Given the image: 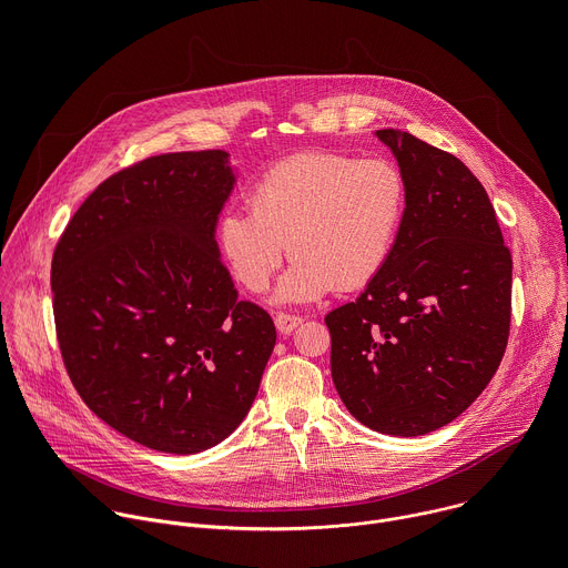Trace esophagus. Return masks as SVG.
<instances>
[{
	"instance_id": "34e87169",
	"label": "esophagus",
	"mask_w": 568,
	"mask_h": 568,
	"mask_svg": "<svg viewBox=\"0 0 568 568\" xmlns=\"http://www.w3.org/2000/svg\"><path fill=\"white\" fill-rule=\"evenodd\" d=\"M274 323H276V328H278L281 335H290V333H294V331L301 326L303 316H298V314H287V312H278L276 318H274Z\"/></svg>"
}]
</instances>
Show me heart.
Here are the masks:
<instances>
[{
    "label": "heart",
    "instance_id": "heart-1",
    "mask_svg": "<svg viewBox=\"0 0 568 568\" xmlns=\"http://www.w3.org/2000/svg\"><path fill=\"white\" fill-rule=\"evenodd\" d=\"M250 211L217 222V250L252 294L270 287L285 252L294 258L276 298L305 303L366 287L390 258L404 213V182L384 159L307 150L265 171L250 191Z\"/></svg>",
    "mask_w": 568,
    "mask_h": 568
}]
</instances>
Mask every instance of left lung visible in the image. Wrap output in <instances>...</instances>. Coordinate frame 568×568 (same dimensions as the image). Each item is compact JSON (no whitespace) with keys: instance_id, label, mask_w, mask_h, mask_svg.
<instances>
[{"instance_id":"1","label":"left lung","mask_w":568,"mask_h":568,"mask_svg":"<svg viewBox=\"0 0 568 568\" xmlns=\"http://www.w3.org/2000/svg\"><path fill=\"white\" fill-rule=\"evenodd\" d=\"M397 159L404 213L388 263L326 316L335 388L388 436L458 418L490 384L510 335L513 258L483 184L454 154L377 130Z\"/></svg>"}]
</instances>
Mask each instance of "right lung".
Listing matches in <instances>:
<instances>
[{"label": "right lung", "instance_id": "obj_1", "mask_svg": "<svg viewBox=\"0 0 568 568\" xmlns=\"http://www.w3.org/2000/svg\"><path fill=\"white\" fill-rule=\"evenodd\" d=\"M224 150L148 156L80 204L51 261L55 335L78 395L112 429L166 454L222 443L250 414L276 344L240 301L217 215Z\"/></svg>", "mask_w": 568, "mask_h": 568}]
</instances>
